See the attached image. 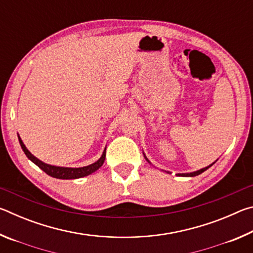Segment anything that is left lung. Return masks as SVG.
Masks as SVG:
<instances>
[{"mask_svg": "<svg viewBox=\"0 0 253 253\" xmlns=\"http://www.w3.org/2000/svg\"><path fill=\"white\" fill-rule=\"evenodd\" d=\"M144 157H145V160H146V161L149 163V164H152V163L148 161V158L146 157V155H145V154H144ZM215 162H216V161H215ZM215 162H214V163H215ZM214 163H212L211 165L207 166V168L201 169H199V170H195V172H192V173H178V174H177V176H186V177H193V176H196V175H200L201 173H203L204 170H207L208 169L211 168V166L214 164ZM165 172H166V170H165ZM166 173H169V172H166Z\"/></svg>", "mask_w": 253, "mask_h": 253, "instance_id": "left-lung-1", "label": "left lung"}]
</instances>
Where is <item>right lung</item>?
Wrapping results in <instances>:
<instances>
[{"mask_svg":"<svg viewBox=\"0 0 253 253\" xmlns=\"http://www.w3.org/2000/svg\"><path fill=\"white\" fill-rule=\"evenodd\" d=\"M18 137H19V142H20L21 147H22L24 154L27 155L29 160L33 162L37 166H39V168L43 170V172H45L46 174L54 178L75 179V178L88 176V175L92 174L93 172H96L98 169L101 168L102 164H104V162H105V158H106V148H105V151L102 152V155L99 160L95 163H92V164H90V165L84 166V168H62V166H54V165L45 164V163H43L42 161L38 160L36 156H33L32 154L29 152V149L25 147V145L23 144L21 137L19 135H18Z\"/></svg>","mask_w":253,"mask_h":253,"instance_id":"1","label":"right lung"}]
</instances>
